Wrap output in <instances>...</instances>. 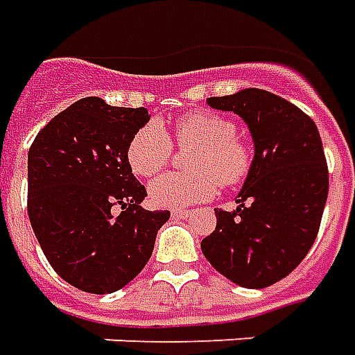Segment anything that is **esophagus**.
<instances>
[{"mask_svg": "<svg viewBox=\"0 0 355 355\" xmlns=\"http://www.w3.org/2000/svg\"><path fill=\"white\" fill-rule=\"evenodd\" d=\"M189 216V210H172V218H175V220H187Z\"/></svg>", "mask_w": 355, "mask_h": 355, "instance_id": "1", "label": "esophagus"}]
</instances>
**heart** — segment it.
Here are the masks:
<instances>
[{"instance_id":"1","label":"heart","mask_w":355,"mask_h":355,"mask_svg":"<svg viewBox=\"0 0 355 355\" xmlns=\"http://www.w3.org/2000/svg\"><path fill=\"white\" fill-rule=\"evenodd\" d=\"M172 139L180 147H195L189 155V173L170 172L150 183V200L162 208H187L205 202L218 187H235L248 178L254 164L250 143L237 135V125L227 116L197 110L173 122ZM172 157V141L160 125L145 124L133 133L125 160L139 178L157 175Z\"/></svg>"}]
</instances>
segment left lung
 Segmentation results:
<instances>
[{
  "label": "left lung",
  "mask_w": 355,
  "mask_h": 355,
  "mask_svg": "<svg viewBox=\"0 0 355 355\" xmlns=\"http://www.w3.org/2000/svg\"><path fill=\"white\" fill-rule=\"evenodd\" d=\"M206 103L245 120L254 164L239 206L216 210V230L200 248L230 281L263 288L286 277L318 237L329 193L323 143L306 112L266 89L248 87Z\"/></svg>",
  "instance_id": "1"
}]
</instances>
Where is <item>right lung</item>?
Segmentation results:
<instances>
[{
	"mask_svg": "<svg viewBox=\"0 0 355 355\" xmlns=\"http://www.w3.org/2000/svg\"><path fill=\"white\" fill-rule=\"evenodd\" d=\"M149 110L80 99L42 128L28 150V218L47 262L84 293L110 294L149 262L170 212L141 206L147 191L125 160Z\"/></svg>",
	"mask_w": 355,
	"mask_h": 355,
	"instance_id": "obj_1",
	"label": "right lung"
}]
</instances>
